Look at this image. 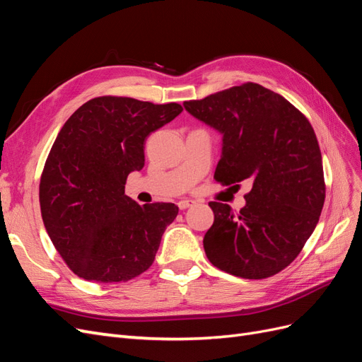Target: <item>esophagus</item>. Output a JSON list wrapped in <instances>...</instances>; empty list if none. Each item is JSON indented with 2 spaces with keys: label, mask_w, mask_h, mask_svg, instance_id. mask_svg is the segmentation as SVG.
I'll return each instance as SVG.
<instances>
[{
  "label": "esophagus",
  "mask_w": 362,
  "mask_h": 362,
  "mask_svg": "<svg viewBox=\"0 0 362 362\" xmlns=\"http://www.w3.org/2000/svg\"><path fill=\"white\" fill-rule=\"evenodd\" d=\"M194 204H196V202L192 201V199H182V201L178 202V206H180V210H187V208L193 206Z\"/></svg>",
  "instance_id": "1"
}]
</instances>
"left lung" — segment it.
<instances>
[{
  "label": "left lung",
  "mask_w": 362,
  "mask_h": 362,
  "mask_svg": "<svg viewBox=\"0 0 362 362\" xmlns=\"http://www.w3.org/2000/svg\"><path fill=\"white\" fill-rule=\"evenodd\" d=\"M222 134L216 181L252 184L238 213L210 202L206 258L234 276L262 279L286 269L315 229L325 204L322 154L311 124L286 98L257 83L185 101Z\"/></svg>",
  "instance_id": "8db88e82"
}]
</instances>
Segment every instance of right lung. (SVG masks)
<instances>
[{
  "mask_svg": "<svg viewBox=\"0 0 362 362\" xmlns=\"http://www.w3.org/2000/svg\"><path fill=\"white\" fill-rule=\"evenodd\" d=\"M181 112L177 103L100 96L60 129L42 172L39 201L51 242L76 276L125 282L154 262L178 206L139 205L125 194V182L145 166L146 137Z\"/></svg>",
  "mask_w": 362,
  "mask_h": 362,
  "instance_id": "obj_1",
  "label": "right lung"
}]
</instances>
